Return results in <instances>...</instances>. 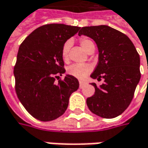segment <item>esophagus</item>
<instances>
[{"mask_svg":"<svg viewBox=\"0 0 148 148\" xmlns=\"http://www.w3.org/2000/svg\"><path fill=\"white\" fill-rule=\"evenodd\" d=\"M84 84H85V83H84V82H83V81H79V87H80V88H83Z\"/></svg>","mask_w":148,"mask_h":148,"instance_id":"esophagus-1","label":"esophagus"}]
</instances>
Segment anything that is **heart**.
I'll return each mask as SVG.
<instances>
[{"mask_svg": "<svg viewBox=\"0 0 148 148\" xmlns=\"http://www.w3.org/2000/svg\"><path fill=\"white\" fill-rule=\"evenodd\" d=\"M71 45H72L71 40H67L62 47V58L64 61H68L69 60V49L71 47ZM80 45L82 48L85 51H88L89 47L93 45V43L90 40L83 38L80 40ZM92 69H93L92 65L88 64H74L68 68L67 71L68 74L74 76L77 79H84L92 71Z\"/></svg>", "mask_w": 148, "mask_h": 148, "instance_id": "obj_1", "label": "heart"}]
</instances>
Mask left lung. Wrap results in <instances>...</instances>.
I'll return each instance as SVG.
<instances>
[{"instance_id": "1", "label": "left lung", "mask_w": 148, "mask_h": 148, "mask_svg": "<svg viewBox=\"0 0 148 148\" xmlns=\"http://www.w3.org/2000/svg\"><path fill=\"white\" fill-rule=\"evenodd\" d=\"M93 39L99 49V63L90 77L104 83L87 99L91 112L103 119H113L127 109L132 102L141 79L140 57L131 40L108 25L82 27L79 36Z\"/></svg>"}]
</instances>
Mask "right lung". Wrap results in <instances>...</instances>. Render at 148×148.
<instances>
[{"mask_svg": "<svg viewBox=\"0 0 148 148\" xmlns=\"http://www.w3.org/2000/svg\"><path fill=\"white\" fill-rule=\"evenodd\" d=\"M80 27L49 24L35 29L20 45L14 68L16 92L24 108L35 119L48 122L58 119L67 109L78 79L66 74L61 55L64 44Z\"/></svg>", "mask_w": 148, "mask_h": 148, "instance_id": "add662e5", "label": "right lung"}]
</instances>
